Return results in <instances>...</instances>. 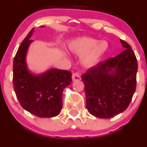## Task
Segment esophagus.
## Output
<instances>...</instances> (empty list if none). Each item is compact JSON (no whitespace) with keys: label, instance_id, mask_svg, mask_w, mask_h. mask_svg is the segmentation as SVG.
<instances>
[{"label":"esophagus","instance_id":"obj_1","mask_svg":"<svg viewBox=\"0 0 147 147\" xmlns=\"http://www.w3.org/2000/svg\"><path fill=\"white\" fill-rule=\"evenodd\" d=\"M81 79V76L79 75V74L78 73H74L73 75H72V80L74 81H80Z\"/></svg>","mask_w":147,"mask_h":147}]
</instances>
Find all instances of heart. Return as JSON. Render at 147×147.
Wrapping results in <instances>:
<instances>
[{
    "mask_svg": "<svg viewBox=\"0 0 147 147\" xmlns=\"http://www.w3.org/2000/svg\"><path fill=\"white\" fill-rule=\"evenodd\" d=\"M69 50L76 55H84L81 63L86 68H92L99 62L107 53L109 44L106 40H98L88 36H81L71 39L68 43Z\"/></svg>",
    "mask_w": 147,
    "mask_h": 147,
    "instance_id": "b5f03b06",
    "label": "heart"
}]
</instances>
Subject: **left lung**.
<instances>
[{"label": "left lung", "mask_w": 147, "mask_h": 147, "mask_svg": "<svg viewBox=\"0 0 147 147\" xmlns=\"http://www.w3.org/2000/svg\"><path fill=\"white\" fill-rule=\"evenodd\" d=\"M120 41L123 51L91 68L81 76L86 109L100 119L111 118L125 111L136 90V56L127 43Z\"/></svg>", "instance_id": "8db88e82"}]
</instances>
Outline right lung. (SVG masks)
Wrapping results in <instances>:
<instances>
[{"instance_id":"add662e5","label":"right lung","mask_w":147,"mask_h":147,"mask_svg":"<svg viewBox=\"0 0 147 147\" xmlns=\"http://www.w3.org/2000/svg\"><path fill=\"white\" fill-rule=\"evenodd\" d=\"M41 28L44 26H40ZM32 29L19 46L13 60L14 91L21 107L40 118H51L60 114L63 107V91L72 82L70 71L51 69L36 74L28 69L26 57Z\"/></svg>"}]
</instances>
